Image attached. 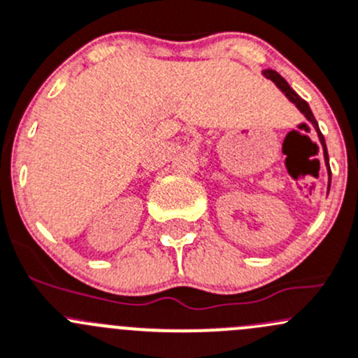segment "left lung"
Wrapping results in <instances>:
<instances>
[{"label":"left lung","instance_id":"1","mask_svg":"<svg viewBox=\"0 0 358 358\" xmlns=\"http://www.w3.org/2000/svg\"><path fill=\"white\" fill-rule=\"evenodd\" d=\"M264 76H266V78H271L273 82H275L276 85H278V89H282V92H285V96H287V98H289L290 101H292L294 105H296L297 108H299L301 112L304 113V117H306V119L310 120L311 124H313V127H315V129H317V133H318V138H320L322 148H324V157H325V164L329 166V154H327V147H325L324 134H322V133H320V129H318V122H317V120H315V117H313V112H311V108H310V106H308V103L304 101V99H301L299 96H297L296 92L292 91V87H290L289 83H287V80L283 78V76L280 75V73L273 71V69H266V71H264ZM329 176H331V169H329Z\"/></svg>","mask_w":358,"mask_h":358}]
</instances>
